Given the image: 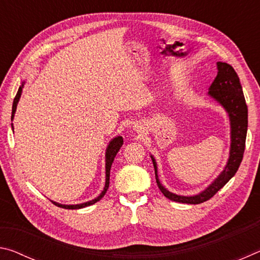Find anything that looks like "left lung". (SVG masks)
I'll return each mask as SVG.
<instances>
[{
  "mask_svg": "<svg viewBox=\"0 0 260 260\" xmlns=\"http://www.w3.org/2000/svg\"><path fill=\"white\" fill-rule=\"evenodd\" d=\"M217 77L209 88V96L226 110L231 122V149L230 158L218 178L200 193L193 196H181L167 190L160 183L157 174V162L151 155L152 164L155 167L156 182L162 195L171 201L186 204H201L213 197L220 189L234 177L239 170L245 149L246 131H248V107L242 90L240 78L230 64L218 61Z\"/></svg>",
  "mask_w": 260,
  "mask_h": 260,
  "instance_id": "1",
  "label": "left lung"
}]
</instances>
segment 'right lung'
<instances>
[{"label":"right lung","mask_w":260,"mask_h":260,"mask_svg":"<svg viewBox=\"0 0 260 260\" xmlns=\"http://www.w3.org/2000/svg\"><path fill=\"white\" fill-rule=\"evenodd\" d=\"M23 87H24V83L19 87L18 91H17V95L14 100V104H12V112H11V120L14 119L15 117V112H16V109H17V104L19 102V99H20V95H21V91H23ZM12 126V124H11ZM12 129H14V126H12ZM122 143H124V140H122L121 136H116V138H113L111 141H110L109 146L107 148V152H105V186L103 191L100 193V195L94 199L93 201H89V202H86V203H81V204H76V205H64V204H59L57 203V202L51 201L52 203L55 205L59 206V208H63V209H69V210H74V209H82V208H86V206H89V205H93L95 204L96 202H99L102 197L105 195V192H107L108 188H109V183H110V170H111V165L113 162L114 157L119 151V149L121 148Z\"/></svg>","instance_id":"add662e5"}]
</instances>
